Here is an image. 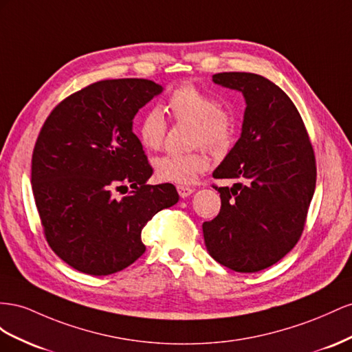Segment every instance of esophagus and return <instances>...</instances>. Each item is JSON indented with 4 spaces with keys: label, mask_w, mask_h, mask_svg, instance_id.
Returning <instances> with one entry per match:
<instances>
[{
    "label": "esophagus",
    "mask_w": 352,
    "mask_h": 352,
    "mask_svg": "<svg viewBox=\"0 0 352 352\" xmlns=\"http://www.w3.org/2000/svg\"><path fill=\"white\" fill-rule=\"evenodd\" d=\"M177 190H178V195L182 196L183 199H184V197H188L190 195H193V193H195V188H192V187H187V186H178V187H177Z\"/></svg>",
    "instance_id": "1"
}]
</instances>
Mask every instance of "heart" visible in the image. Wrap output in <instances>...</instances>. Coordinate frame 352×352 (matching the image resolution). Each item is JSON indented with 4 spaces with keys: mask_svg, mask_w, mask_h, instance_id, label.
<instances>
[{
    "mask_svg": "<svg viewBox=\"0 0 352 352\" xmlns=\"http://www.w3.org/2000/svg\"><path fill=\"white\" fill-rule=\"evenodd\" d=\"M168 113L177 122L193 126L192 142L195 146H206L212 150H223L233 135V119L221 109L217 100L192 84L178 87L166 102ZM166 122L157 109L144 112L135 125L140 143L150 152L164 144ZM210 159L204 148L192 153H166L155 159V174L160 182L174 184H192L209 168Z\"/></svg>",
    "mask_w": 352,
    "mask_h": 352,
    "instance_id": "b5f03b06",
    "label": "heart"
}]
</instances>
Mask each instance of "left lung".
Returning <instances> with one entry per match:
<instances>
[{"mask_svg":"<svg viewBox=\"0 0 352 352\" xmlns=\"http://www.w3.org/2000/svg\"><path fill=\"white\" fill-rule=\"evenodd\" d=\"M242 93V133L214 178L245 184L215 187L219 214L204 223L205 246L219 264L256 273L282 259L302 234L316 188V157L298 109L270 79L246 72L212 76Z\"/></svg>","mask_w":352,"mask_h":352,"instance_id":"left-lung-1","label":"left lung"}]
</instances>
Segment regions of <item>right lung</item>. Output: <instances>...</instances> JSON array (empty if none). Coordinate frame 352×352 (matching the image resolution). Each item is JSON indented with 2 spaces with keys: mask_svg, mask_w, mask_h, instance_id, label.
Instances as JSON below:
<instances>
[{
  "mask_svg": "<svg viewBox=\"0 0 352 352\" xmlns=\"http://www.w3.org/2000/svg\"><path fill=\"white\" fill-rule=\"evenodd\" d=\"M164 87L107 79L65 98L45 120L32 156V192L47 242L67 265L107 276L144 254L142 230L178 202L173 184H147L153 169L133 133L137 112ZM129 185L128 197L116 199Z\"/></svg>",
  "mask_w": 352,
  "mask_h": 352,
  "instance_id": "right-lung-1",
  "label": "right lung"
}]
</instances>
